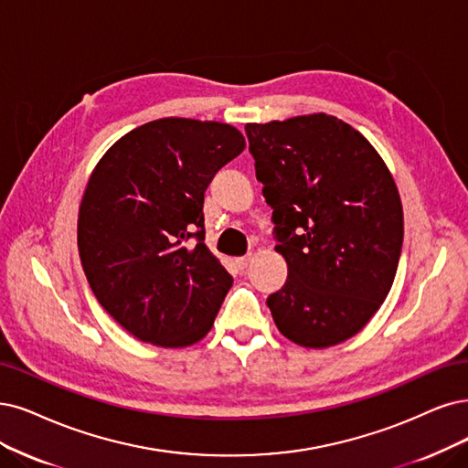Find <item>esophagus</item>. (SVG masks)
I'll use <instances>...</instances> for the list:
<instances>
[{
    "label": "esophagus",
    "mask_w": 468,
    "mask_h": 468,
    "mask_svg": "<svg viewBox=\"0 0 468 468\" xmlns=\"http://www.w3.org/2000/svg\"><path fill=\"white\" fill-rule=\"evenodd\" d=\"M249 262H250V256H243V258H235V266H237L239 270H245V268L249 266Z\"/></svg>",
    "instance_id": "34e87169"
}]
</instances>
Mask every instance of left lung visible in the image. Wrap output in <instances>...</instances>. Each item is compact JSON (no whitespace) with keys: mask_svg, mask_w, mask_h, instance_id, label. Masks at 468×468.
<instances>
[{"mask_svg":"<svg viewBox=\"0 0 468 468\" xmlns=\"http://www.w3.org/2000/svg\"><path fill=\"white\" fill-rule=\"evenodd\" d=\"M256 179L271 207L285 285L266 304L308 349L347 341L378 313L403 247V206L384 160L345 121L313 113L247 123Z\"/></svg>","mask_w":468,"mask_h":468,"instance_id":"obj_1","label":"left lung"}]
</instances>
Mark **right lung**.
<instances>
[{"label": "right lung", "instance_id": "obj_1", "mask_svg": "<svg viewBox=\"0 0 468 468\" xmlns=\"http://www.w3.org/2000/svg\"><path fill=\"white\" fill-rule=\"evenodd\" d=\"M243 150L228 123L165 117L121 136L94 167L79 210L80 264L136 339L177 349L212 330L233 278L204 245V193Z\"/></svg>", "mask_w": 468, "mask_h": 468}]
</instances>
